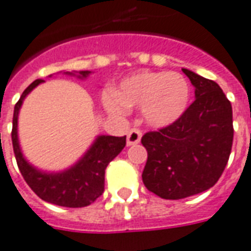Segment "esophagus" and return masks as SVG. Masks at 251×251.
<instances>
[{"label":"esophagus","instance_id":"obj_1","mask_svg":"<svg viewBox=\"0 0 251 251\" xmlns=\"http://www.w3.org/2000/svg\"><path fill=\"white\" fill-rule=\"evenodd\" d=\"M141 138H142V131L134 127L127 133L126 143H127V146H133V145H137V143L141 142Z\"/></svg>","mask_w":251,"mask_h":251}]
</instances>
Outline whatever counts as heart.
<instances>
[{"label":"heart","mask_w":251,"mask_h":251,"mask_svg":"<svg viewBox=\"0 0 251 251\" xmlns=\"http://www.w3.org/2000/svg\"><path fill=\"white\" fill-rule=\"evenodd\" d=\"M189 96V84L183 75L143 71L122 80L114 95L105 99V105L114 114H125L127 109L141 108L149 125L164 127L184 114Z\"/></svg>","instance_id":"b5f03b06"}]
</instances>
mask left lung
<instances>
[{"instance_id": "left-lung-1", "label": "left lung", "mask_w": 251, "mask_h": 251, "mask_svg": "<svg viewBox=\"0 0 251 251\" xmlns=\"http://www.w3.org/2000/svg\"><path fill=\"white\" fill-rule=\"evenodd\" d=\"M195 101L176 122L142 137L147 162L143 184L167 200L194 196L217 183L233 145V112L220 85L183 68Z\"/></svg>"}]
</instances>
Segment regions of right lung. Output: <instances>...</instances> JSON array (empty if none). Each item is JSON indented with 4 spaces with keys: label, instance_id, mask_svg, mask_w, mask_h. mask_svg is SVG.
Masks as SVG:
<instances>
[{
    "label": "right lung",
    "instance_id": "add662e5",
    "mask_svg": "<svg viewBox=\"0 0 251 251\" xmlns=\"http://www.w3.org/2000/svg\"><path fill=\"white\" fill-rule=\"evenodd\" d=\"M76 73L77 72H64L66 75L77 76L79 79H87L91 71H80L77 75ZM41 83H43V80L38 79L30 84L14 106L11 141L19 171L28 187L42 200L67 208L87 206L104 192L105 168L125 147L126 135H99L87 152L74 166L64 171L47 172L38 170L26 160L19 146L18 114L26 96Z\"/></svg>",
    "mask_w": 251,
    "mask_h": 251
}]
</instances>
